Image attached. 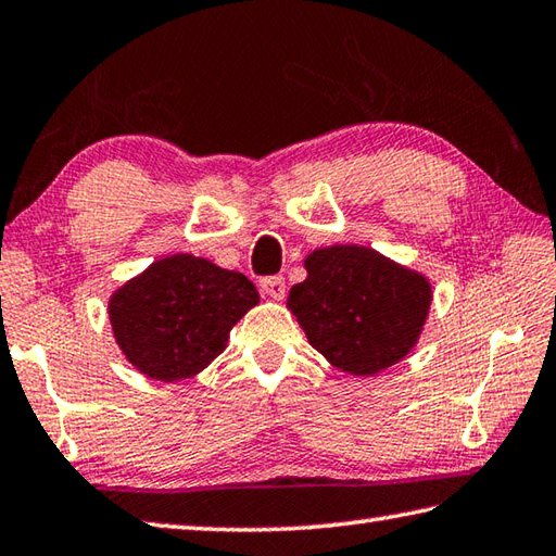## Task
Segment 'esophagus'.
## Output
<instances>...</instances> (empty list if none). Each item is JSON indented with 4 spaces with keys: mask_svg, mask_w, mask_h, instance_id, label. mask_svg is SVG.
<instances>
[{
    "mask_svg": "<svg viewBox=\"0 0 556 556\" xmlns=\"http://www.w3.org/2000/svg\"><path fill=\"white\" fill-rule=\"evenodd\" d=\"M261 290H264L268 298L282 300V298H286V278H282V276H268V278L261 280Z\"/></svg>",
    "mask_w": 556,
    "mask_h": 556,
    "instance_id": "34e87169",
    "label": "esophagus"
}]
</instances>
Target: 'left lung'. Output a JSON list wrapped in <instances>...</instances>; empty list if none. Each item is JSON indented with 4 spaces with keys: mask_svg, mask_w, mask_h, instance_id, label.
I'll return each mask as SVG.
<instances>
[{
    "mask_svg": "<svg viewBox=\"0 0 556 556\" xmlns=\"http://www.w3.org/2000/svg\"><path fill=\"white\" fill-rule=\"evenodd\" d=\"M305 268L288 309L333 368L377 375L414 349L433 300L426 276L358 244L312 251Z\"/></svg>",
    "mask_w": 556,
    "mask_h": 556,
    "instance_id": "8db88e82",
    "label": "left lung"
}]
</instances>
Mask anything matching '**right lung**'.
Here are the masks:
<instances>
[{
    "label": "right lung",
    "instance_id": "right-lung-1",
    "mask_svg": "<svg viewBox=\"0 0 556 556\" xmlns=\"http://www.w3.org/2000/svg\"><path fill=\"white\" fill-rule=\"evenodd\" d=\"M254 305L258 292L244 274L174 254L115 290L109 317L128 363L152 380L176 382L207 368Z\"/></svg>",
    "mask_w": 556,
    "mask_h": 556
}]
</instances>
